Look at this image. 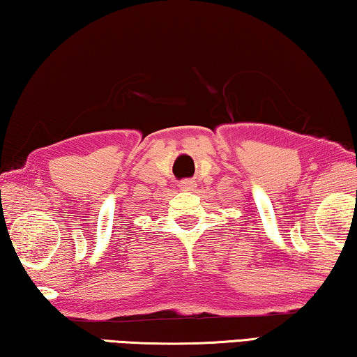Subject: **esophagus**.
<instances>
[{
    "mask_svg": "<svg viewBox=\"0 0 357 357\" xmlns=\"http://www.w3.org/2000/svg\"><path fill=\"white\" fill-rule=\"evenodd\" d=\"M178 187H180V190H183V191H190L191 188L195 187V183L187 178V180H182V182L178 183Z\"/></svg>",
    "mask_w": 357,
    "mask_h": 357,
    "instance_id": "esophagus-1",
    "label": "esophagus"
}]
</instances>
